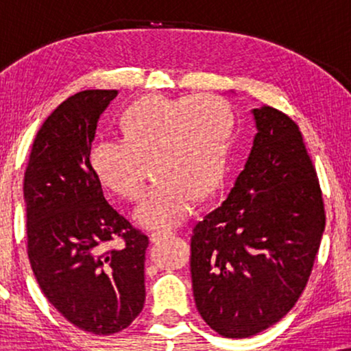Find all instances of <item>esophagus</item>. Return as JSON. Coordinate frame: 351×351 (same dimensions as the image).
I'll return each mask as SVG.
<instances>
[{"instance_id": "34e87169", "label": "esophagus", "mask_w": 351, "mask_h": 351, "mask_svg": "<svg viewBox=\"0 0 351 351\" xmlns=\"http://www.w3.org/2000/svg\"><path fill=\"white\" fill-rule=\"evenodd\" d=\"M167 234H171L169 230H158V232L150 234V241H152V243H156V241H160V239L166 238Z\"/></svg>"}]
</instances>
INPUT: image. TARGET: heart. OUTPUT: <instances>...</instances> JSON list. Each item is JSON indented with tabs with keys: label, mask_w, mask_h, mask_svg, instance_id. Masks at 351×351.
<instances>
[{
	"label": "heart",
	"mask_w": 351,
	"mask_h": 351,
	"mask_svg": "<svg viewBox=\"0 0 351 351\" xmlns=\"http://www.w3.org/2000/svg\"><path fill=\"white\" fill-rule=\"evenodd\" d=\"M123 138H100L90 165L102 185L126 199L145 189L150 161L160 182L137 206L134 219L147 228L179 225L198 195H214L223 184L232 152L234 117L215 95L169 99L147 95L119 117Z\"/></svg>",
	"instance_id": "1"
}]
</instances>
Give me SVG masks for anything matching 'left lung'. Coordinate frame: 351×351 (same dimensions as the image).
<instances>
[{"instance_id": "obj_1", "label": "left lung", "mask_w": 351, "mask_h": 351, "mask_svg": "<svg viewBox=\"0 0 351 351\" xmlns=\"http://www.w3.org/2000/svg\"><path fill=\"white\" fill-rule=\"evenodd\" d=\"M251 113L257 134L244 169L191 237L196 308L228 339L262 332L295 305L326 223L299 126L267 105Z\"/></svg>"}]
</instances>
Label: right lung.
Listing matches in <instances>:
<instances>
[{
    "instance_id": "obj_1",
    "label": "right lung",
    "mask_w": 351,
    "mask_h": 351,
    "mask_svg": "<svg viewBox=\"0 0 351 351\" xmlns=\"http://www.w3.org/2000/svg\"><path fill=\"white\" fill-rule=\"evenodd\" d=\"M118 90L71 95L33 142L23 177L27 244L43 294L66 321L95 335L117 334L145 302L148 238L105 199L90 147ZM113 239L123 244L112 248Z\"/></svg>"
}]
</instances>
